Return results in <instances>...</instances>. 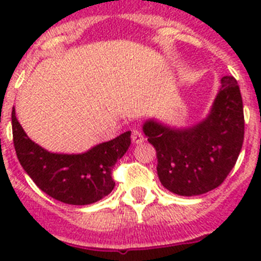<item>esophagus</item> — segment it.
Instances as JSON below:
<instances>
[{
    "instance_id": "1",
    "label": "esophagus",
    "mask_w": 261,
    "mask_h": 261,
    "mask_svg": "<svg viewBox=\"0 0 261 261\" xmlns=\"http://www.w3.org/2000/svg\"><path fill=\"white\" fill-rule=\"evenodd\" d=\"M132 141L135 142L136 145L142 144L145 141V137L141 132H138V130H132Z\"/></svg>"
}]
</instances>
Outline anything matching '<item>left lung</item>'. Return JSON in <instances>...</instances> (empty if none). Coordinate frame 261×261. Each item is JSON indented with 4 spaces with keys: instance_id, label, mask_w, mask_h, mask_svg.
<instances>
[{
    "instance_id": "left-lung-1",
    "label": "left lung",
    "mask_w": 261,
    "mask_h": 261,
    "mask_svg": "<svg viewBox=\"0 0 261 261\" xmlns=\"http://www.w3.org/2000/svg\"><path fill=\"white\" fill-rule=\"evenodd\" d=\"M156 150V172L162 186L179 196H197L214 190L229 175L244 138L243 102L238 82L221 78L209 114L191 126H174L156 119L142 125Z\"/></svg>"
}]
</instances>
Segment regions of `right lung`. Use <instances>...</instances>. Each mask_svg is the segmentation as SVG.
Returning a JSON list of instances; mask_svg holds the SVG:
<instances>
[{
    "instance_id": "right-lung-1",
    "label": "right lung",
    "mask_w": 261,
    "mask_h": 261,
    "mask_svg": "<svg viewBox=\"0 0 261 261\" xmlns=\"http://www.w3.org/2000/svg\"><path fill=\"white\" fill-rule=\"evenodd\" d=\"M14 147L19 163L34 183L52 199L70 205H89L110 195L115 163L130 146V132L102 142L85 153H52L35 144L11 112Z\"/></svg>"
}]
</instances>
